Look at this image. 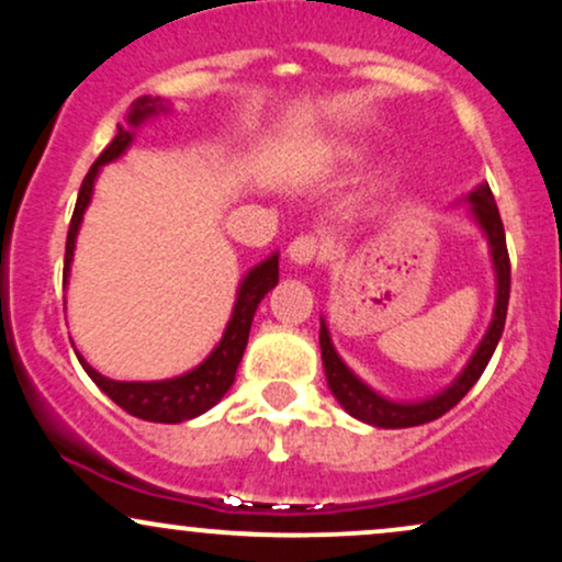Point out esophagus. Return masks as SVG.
Listing matches in <instances>:
<instances>
[{"instance_id": "1", "label": "esophagus", "mask_w": 562, "mask_h": 562, "mask_svg": "<svg viewBox=\"0 0 562 562\" xmlns=\"http://www.w3.org/2000/svg\"><path fill=\"white\" fill-rule=\"evenodd\" d=\"M325 256H327V245L312 235L295 237V240L288 245V259L299 263V267H308V263L322 261Z\"/></svg>"}]
</instances>
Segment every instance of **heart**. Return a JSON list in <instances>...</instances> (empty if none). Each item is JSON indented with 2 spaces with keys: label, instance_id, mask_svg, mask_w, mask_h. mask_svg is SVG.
I'll list each match as a JSON object with an SVG mask.
<instances>
[{
  "label": "heart",
  "instance_id": "1",
  "mask_svg": "<svg viewBox=\"0 0 562 562\" xmlns=\"http://www.w3.org/2000/svg\"><path fill=\"white\" fill-rule=\"evenodd\" d=\"M335 156H338V160H344V164H353V160L362 158V153H359L353 145H340L338 150H335Z\"/></svg>",
  "mask_w": 562,
  "mask_h": 562
}]
</instances>
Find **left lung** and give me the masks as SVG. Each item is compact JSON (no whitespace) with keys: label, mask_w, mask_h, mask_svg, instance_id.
Listing matches in <instances>:
<instances>
[{"label":"left lung","mask_w":562,"mask_h":562,"mask_svg":"<svg viewBox=\"0 0 562 562\" xmlns=\"http://www.w3.org/2000/svg\"><path fill=\"white\" fill-rule=\"evenodd\" d=\"M465 203H470V216L475 218L483 235H486L488 250H492L494 277H496V303H494V317L488 325L486 335L470 357L465 370L454 378L449 389H443L436 396L423 398V402H391V398L380 396L372 391L362 378L353 375L348 364L335 351L330 330H327L325 319H319V348H322V364H325L327 385H330L333 396L344 406L351 417L362 420L375 428H412V425H423L436 420V417L447 415L454 404L462 402V396L473 389L475 380L483 375L488 359H492L496 344H499L502 330H505L507 319V301H509V256H507V240L505 227H502L499 209H496L492 190L488 184H479L473 192H468Z\"/></svg>","instance_id":"obj_1"}]
</instances>
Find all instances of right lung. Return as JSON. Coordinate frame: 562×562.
Returning a JSON list of instances; mask_svg holds the SVG:
<instances>
[{
	"label": "right lung",
	"instance_id": "1",
	"mask_svg": "<svg viewBox=\"0 0 562 562\" xmlns=\"http://www.w3.org/2000/svg\"><path fill=\"white\" fill-rule=\"evenodd\" d=\"M166 102L160 97H139V100L132 102L126 115V126H119V134H115L111 145L100 153V158L94 160L92 169H89L87 177H83L81 190H79V200H76L74 216H70V227H68V240H66V267H63V288L68 285V274H70V261H74V248H76V235H79L83 211H87L89 200H92L94 192V179L97 173L105 164L121 158L128 150L134 139V128H139L147 119L153 115L166 113ZM280 256L272 254L267 261L256 263L248 274L243 277L240 288H237V299H235V308H232V317L224 327L222 340L209 357L200 362L195 370L184 372L179 378H169V380H150V383H126V380H111L94 370V367L87 364V359L76 351L79 362L87 375L94 380L97 389L113 398L121 409H126L128 415L139 417V420L147 423H184L192 420V417L203 415L209 412L211 406L218 404L224 398V393L232 389L235 383V372L237 364H240L245 346H248V333H250V322H254L256 308L263 295L269 293L280 280V267H277Z\"/></svg>",
	"mask_w": 562,
	"mask_h": 562
}]
</instances>
